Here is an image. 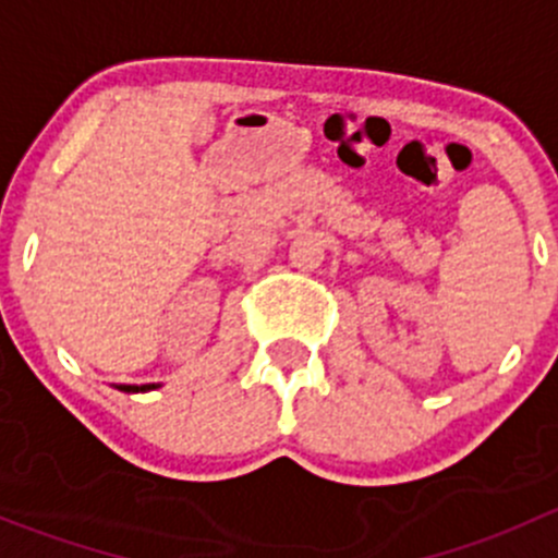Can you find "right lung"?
<instances>
[{
  "label": "right lung",
  "instance_id": "add662e5",
  "mask_svg": "<svg viewBox=\"0 0 558 558\" xmlns=\"http://www.w3.org/2000/svg\"><path fill=\"white\" fill-rule=\"evenodd\" d=\"M121 391H150V388H156V384H145V386H118Z\"/></svg>",
  "mask_w": 558,
  "mask_h": 558
}]
</instances>
